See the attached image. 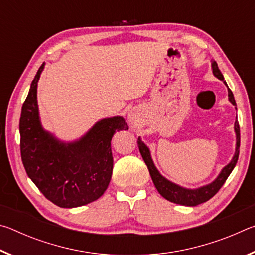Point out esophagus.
<instances>
[{
    "label": "esophagus",
    "mask_w": 255,
    "mask_h": 255,
    "mask_svg": "<svg viewBox=\"0 0 255 255\" xmlns=\"http://www.w3.org/2000/svg\"><path fill=\"white\" fill-rule=\"evenodd\" d=\"M128 118H129V123H130L131 125H136V124H137V122H138L137 116H136V114H135V112H133V111H130V112H129Z\"/></svg>",
    "instance_id": "obj_1"
}]
</instances>
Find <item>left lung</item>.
I'll return each mask as SVG.
<instances>
[{
	"instance_id": "left-lung-1",
	"label": "left lung",
	"mask_w": 255,
	"mask_h": 255,
	"mask_svg": "<svg viewBox=\"0 0 255 255\" xmlns=\"http://www.w3.org/2000/svg\"><path fill=\"white\" fill-rule=\"evenodd\" d=\"M211 67H213L214 75L221 81H224V76L221 73V71H219L217 63L216 62L211 63ZM224 83L226 84V82L224 81ZM228 99H230V101L233 103V105L236 106L234 96H233V93L230 89H228ZM234 128H235V132H236V150H235L234 157H233L231 163L227 164V165L224 167L221 172V174L217 176V179H216L214 182H211L210 184L205 185V187H201L199 189H195V190L184 189L182 187H179V185L172 183L169 180L163 178V176L159 174V172L156 170V167H155V165H154L152 157H150V153H149L148 147L143 143V141L140 140V138H138V141H137L138 148H139V152L141 154V157H143L145 164L147 165L149 174H150V176H152V180L154 182L155 188L157 189L159 195L165 198L166 200L174 202V204H179V205H183V206H191V207L200 205V204H202V202L208 201L210 198H213L216 193L219 191V189L223 187V184L225 183V181L232 173L233 169L235 167L237 159H239L240 141H241L239 120H236L235 122Z\"/></svg>"
}]
</instances>
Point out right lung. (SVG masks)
Wrapping results in <instances>:
<instances>
[{
	"label": "right lung",
	"mask_w": 255,
	"mask_h": 255,
	"mask_svg": "<svg viewBox=\"0 0 255 255\" xmlns=\"http://www.w3.org/2000/svg\"><path fill=\"white\" fill-rule=\"evenodd\" d=\"M44 66L34 76L21 110V159L47 199L62 208H74L99 199L107 190L114 166L112 136L128 130V125L120 116L106 118L80 140L60 143L42 129L38 114L37 83Z\"/></svg>",
	"instance_id": "add662e5"
}]
</instances>
